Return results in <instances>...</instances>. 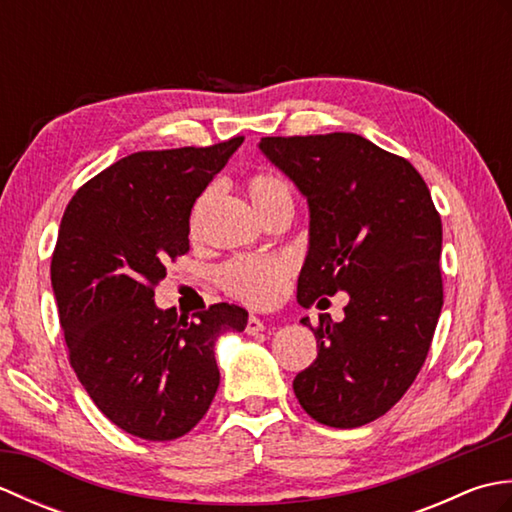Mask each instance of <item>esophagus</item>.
I'll list each match as a JSON object with an SVG mask.
<instances>
[{
    "mask_svg": "<svg viewBox=\"0 0 512 512\" xmlns=\"http://www.w3.org/2000/svg\"><path fill=\"white\" fill-rule=\"evenodd\" d=\"M264 330H266L264 321L259 319V317H255V314H250V317H248V323H246V334L255 336V334H262Z\"/></svg>",
    "mask_w": 512,
    "mask_h": 512,
    "instance_id": "34e87169",
    "label": "esophagus"
}]
</instances>
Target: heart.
Masks as SVG:
<instances>
[{
	"label": "heart",
	"instance_id": "b5f03b06",
	"mask_svg": "<svg viewBox=\"0 0 512 512\" xmlns=\"http://www.w3.org/2000/svg\"><path fill=\"white\" fill-rule=\"evenodd\" d=\"M248 193L259 215H266L277 204L292 202L288 184L275 173H257L248 182ZM213 195V187L206 189L198 206L193 211V222L198 217L204 202ZM290 275V264L279 257H235L220 270L222 288L228 295L248 303L253 308H266L281 297L286 279Z\"/></svg>",
	"mask_w": 512,
	"mask_h": 512
}]
</instances>
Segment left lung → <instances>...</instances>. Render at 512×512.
I'll return each mask as SVG.
<instances>
[{
	"mask_svg": "<svg viewBox=\"0 0 512 512\" xmlns=\"http://www.w3.org/2000/svg\"><path fill=\"white\" fill-rule=\"evenodd\" d=\"M257 147L308 202L297 301L350 297L339 323L321 317L314 330L301 319L319 354L292 389L325 427H363L396 405L429 354L442 310L440 215L409 160L358 134L268 136Z\"/></svg>",
	"mask_w": 512,
	"mask_h": 512,
	"instance_id": "obj_1",
	"label": "left lung"
}]
</instances>
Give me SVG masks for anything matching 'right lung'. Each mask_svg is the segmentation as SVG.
<instances>
[{
    "label": "right lung",
    "instance_id": "right-lung-1",
    "mask_svg": "<svg viewBox=\"0 0 512 512\" xmlns=\"http://www.w3.org/2000/svg\"><path fill=\"white\" fill-rule=\"evenodd\" d=\"M244 138L213 147L138 151L74 193L50 279L70 365L116 427L165 442L189 433L220 385L215 341L242 332L248 312L215 303L178 317L154 288L189 250V217Z\"/></svg>",
    "mask_w": 512,
    "mask_h": 512
}]
</instances>
